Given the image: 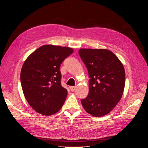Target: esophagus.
<instances>
[{
    "label": "esophagus",
    "mask_w": 148,
    "mask_h": 148,
    "mask_svg": "<svg viewBox=\"0 0 148 148\" xmlns=\"http://www.w3.org/2000/svg\"><path fill=\"white\" fill-rule=\"evenodd\" d=\"M70 89L71 91H74L76 89V86H70Z\"/></svg>",
    "instance_id": "1"
}]
</instances>
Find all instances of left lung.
<instances>
[{
  "mask_svg": "<svg viewBox=\"0 0 148 148\" xmlns=\"http://www.w3.org/2000/svg\"><path fill=\"white\" fill-rule=\"evenodd\" d=\"M89 74V93L81 102L88 114L99 117L108 114L122 97L125 72L114 53L106 49H79Z\"/></svg>",
  "mask_w": 148,
  "mask_h": 148,
  "instance_id": "1",
  "label": "left lung"
}]
</instances>
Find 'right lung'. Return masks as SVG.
<instances>
[{
  "label": "right lung",
  "mask_w": 148,
  "mask_h": 148,
  "mask_svg": "<svg viewBox=\"0 0 148 148\" xmlns=\"http://www.w3.org/2000/svg\"><path fill=\"white\" fill-rule=\"evenodd\" d=\"M73 52L71 47L49 44L25 60L20 73L21 87L25 99L38 113L50 116L64 105L67 90L61 86L60 66Z\"/></svg>",
  "instance_id": "right-lung-1"
}]
</instances>
